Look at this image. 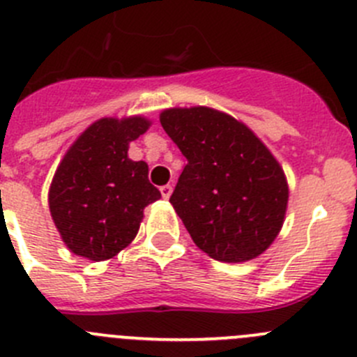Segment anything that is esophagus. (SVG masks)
<instances>
[{
    "mask_svg": "<svg viewBox=\"0 0 357 357\" xmlns=\"http://www.w3.org/2000/svg\"><path fill=\"white\" fill-rule=\"evenodd\" d=\"M160 193H162V197H164V199H169V197H171V193H172V186L171 185L160 186Z\"/></svg>",
    "mask_w": 357,
    "mask_h": 357,
    "instance_id": "34e87169",
    "label": "esophagus"
}]
</instances>
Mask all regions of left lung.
I'll return each instance as SVG.
<instances>
[{"instance_id":"8db88e82","label":"left lung","mask_w":357,"mask_h":357,"mask_svg":"<svg viewBox=\"0 0 357 357\" xmlns=\"http://www.w3.org/2000/svg\"><path fill=\"white\" fill-rule=\"evenodd\" d=\"M160 123L188 160L169 202L197 248L227 263L266 251L289 199L271 150L245 123L207 106L164 109Z\"/></svg>"}]
</instances>
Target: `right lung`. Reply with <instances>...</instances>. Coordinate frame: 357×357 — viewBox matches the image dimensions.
Segmentation results:
<instances>
[{"instance_id":"1","label":"right lung","mask_w":357,"mask_h":357,"mask_svg":"<svg viewBox=\"0 0 357 357\" xmlns=\"http://www.w3.org/2000/svg\"><path fill=\"white\" fill-rule=\"evenodd\" d=\"M144 116L101 119L69 146L48 190L52 220L68 249L92 261L119 255L134 241L143 211L160 199L148 164L130 160V141L150 129Z\"/></svg>"}]
</instances>
